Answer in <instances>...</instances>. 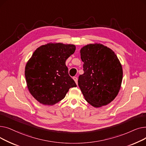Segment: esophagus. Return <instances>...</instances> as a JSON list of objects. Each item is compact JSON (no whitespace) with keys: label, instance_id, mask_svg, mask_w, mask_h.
I'll return each mask as SVG.
<instances>
[{"label":"esophagus","instance_id":"obj_1","mask_svg":"<svg viewBox=\"0 0 146 146\" xmlns=\"http://www.w3.org/2000/svg\"><path fill=\"white\" fill-rule=\"evenodd\" d=\"M73 80H74V82H76V85H78V78H76V77H73Z\"/></svg>","mask_w":146,"mask_h":146}]
</instances>
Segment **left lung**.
<instances>
[{
  "label": "left lung",
  "mask_w": 146,
  "mask_h": 146,
  "mask_svg": "<svg viewBox=\"0 0 146 146\" xmlns=\"http://www.w3.org/2000/svg\"><path fill=\"white\" fill-rule=\"evenodd\" d=\"M84 73L78 85L86 101L95 108L111 103L118 95L122 76V65L114 51L100 44H89L80 49Z\"/></svg>",
  "instance_id": "1"
}]
</instances>
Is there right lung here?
Listing matches in <instances>:
<instances>
[{"mask_svg":"<svg viewBox=\"0 0 146 146\" xmlns=\"http://www.w3.org/2000/svg\"><path fill=\"white\" fill-rule=\"evenodd\" d=\"M74 44L50 42L37 48L25 66V76L30 94L40 104L53 105L76 87L68 75L66 60L74 52Z\"/></svg>","mask_w":146,"mask_h":146,"instance_id":"1","label":"right lung"}]
</instances>
